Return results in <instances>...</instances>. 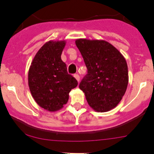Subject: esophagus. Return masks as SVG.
<instances>
[{"instance_id": "34e87169", "label": "esophagus", "mask_w": 154, "mask_h": 154, "mask_svg": "<svg viewBox=\"0 0 154 154\" xmlns=\"http://www.w3.org/2000/svg\"><path fill=\"white\" fill-rule=\"evenodd\" d=\"M74 77H75V79H76V80H77V82L80 81V76H79L78 74H74Z\"/></svg>"}]
</instances>
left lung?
Here are the masks:
<instances>
[{"instance_id": "obj_1", "label": "left lung", "mask_w": 154, "mask_h": 154, "mask_svg": "<svg viewBox=\"0 0 154 154\" xmlns=\"http://www.w3.org/2000/svg\"><path fill=\"white\" fill-rule=\"evenodd\" d=\"M75 43L88 69L79 87L94 111H109L119 104L127 90L129 77L125 58L104 40L79 38Z\"/></svg>"}]
</instances>
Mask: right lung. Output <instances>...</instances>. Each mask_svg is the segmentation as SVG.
<instances>
[{
    "mask_svg": "<svg viewBox=\"0 0 154 154\" xmlns=\"http://www.w3.org/2000/svg\"><path fill=\"white\" fill-rule=\"evenodd\" d=\"M65 41H49L34 57L28 71V85L37 104L55 112L66 104L69 92L77 86V80L68 74L61 59Z\"/></svg>",
    "mask_w": 154,
    "mask_h": 154,
    "instance_id": "obj_1",
    "label": "right lung"
}]
</instances>
